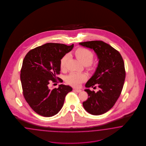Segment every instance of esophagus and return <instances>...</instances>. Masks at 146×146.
<instances>
[{"mask_svg":"<svg viewBox=\"0 0 146 146\" xmlns=\"http://www.w3.org/2000/svg\"><path fill=\"white\" fill-rule=\"evenodd\" d=\"M73 90H74V92H77V93H80V92H81V90H80V89H74Z\"/></svg>","mask_w":146,"mask_h":146,"instance_id":"1","label":"esophagus"}]
</instances>
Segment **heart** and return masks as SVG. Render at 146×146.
Listing matches in <instances>:
<instances>
[{"label": "heart", "instance_id": "1", "mask_svg": "<svg viewBox=\"0 0 146 146\" xmlns=\"http://www.w3.org/2000/svg\"><path fill=\"white\" fill-rule=\"evenodd\" d=\"M74 55L76 58L82 62L86 66L89 68H93L94 64L93 60L94 58V54L89 49L85 48H79L76 49L74 52ZM68 57L66 55L64 56L60 59L59 62V66L62 71L65 70ZM87 78V76L82 73H71L66 78V82L71 86L78 87Z\"/></svg>", "mask_w": 146, "mask_h": 146}]
</instances>
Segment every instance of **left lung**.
<instances>
[{"label":"left lung","instance_id":"left-lung-1","mask_svg":"<svg viewBox=\"0 0 146 146\" xmlns=\"http://www.w3.org/2000/svg\"><path fill=\"white\" fill-rule=\"evenodd\" d=\"M93 49L99 59L96 71L86 84V87H98L100 90L86 89L88 99L83 102L84 109L93 115L103 114L115 105L124 86L126 72L123 59L119 52L102 40L80 43Z\"/></svg>","mask_w":146,"mask_h":146}]
</instances>
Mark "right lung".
Segmentation results:
<instances>
[{
	"instance_id": "add662e5",
	"label": "right lung",
	"mask_w": 146,
	"mask_h": 146,
	"mask_svg": "<svg viewBox=\"0 0 146 146\" xmlns=\"http://www.w3.org/2000/svg\"><path fill=\"white\" fill-rule=\"evenodd\" d=\"M73 46V44L48 43L31 49L24 58L20 73L23 95L37 114L46 117L56 115L63 106L67 93L72 90L70 86L64 84L52 89L49 85L58 80L62 82L56 76L60 74V60Z\"/></svg>"
}]
</instances>
